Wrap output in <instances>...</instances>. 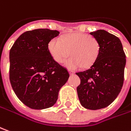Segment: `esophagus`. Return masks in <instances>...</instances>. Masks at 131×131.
I'll return each instance as SVG.
<instances>
[{"instance_id": "esophagus-1", "label": "esophagus", "mask_w": 131, "mask_h": 131, "mask_svg": "<svg viewBox=\"0 0 131 131\" xmlns=\"http://www.w3.org/2000/svg\"><path fill=\"white\" fill-rule=\"evenodd\" d=\"M69 73L70 75H72V74H74V72H73V71H69Z\"/></svg>"}]
</instances>
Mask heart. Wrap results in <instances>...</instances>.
<instances>
[{
    "mask_svg": "<svg viewBox=\"0 0 131 131\" xmlns=\"http://www.w3.org/2000/svg\"><path fill=\"white\" fill-rule=\"evenodd\" d=\"M48 49L54 60L62 63L70 54L72 57L67 60L64 66L72 70L88 69L93 65L99 57L100 43L95 37L87 34L74 33L54 38L49 43Z\"/></svg>",
    "mask_w": 131,
    "mask_h": 131,
    "instance_id": "1",
    "label": "heart"
}]
</instances>
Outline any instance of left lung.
<instances>
[{
	"label": "left lung",
	"instance_id": "1",
	"mask_svg": "<svg viewBox=\"0 0 131 131\" xmlns=\"http://www.w3.org/2000/svg\"><path fill=\"white\" fill-rule=\"evenodd\" d=\"M90 34L100 43L99 57L90 69L76 73L81 81L77 91L81 105L95 110L110 105L119 95L124 81L126 59L117 36L105 30Z\"/></svg>",
	"mask_w": 131,
	"mask_h": 131
}]
</instances>
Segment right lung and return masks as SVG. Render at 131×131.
I'll list each match as a JSON object with an SVG mask.
<instances>
[{
    "label": "right lung",
    "instance_id": "1",
    "mask_svg": "<svg viewBox=\"0 0 131 131\" xmlns=\"http://www.w3.org/2000/svg\"><path fill=\"white\" fill-rule=\"evenodd\" d=\"M59 31L39 28L22 34L9 53L10 82L25 105L42 110L53 106L69 79L67 70L52 58L48 49Z\"/></svg>",
    "mask_w": 131,
    "mask_h": 131
}]
</instances>
